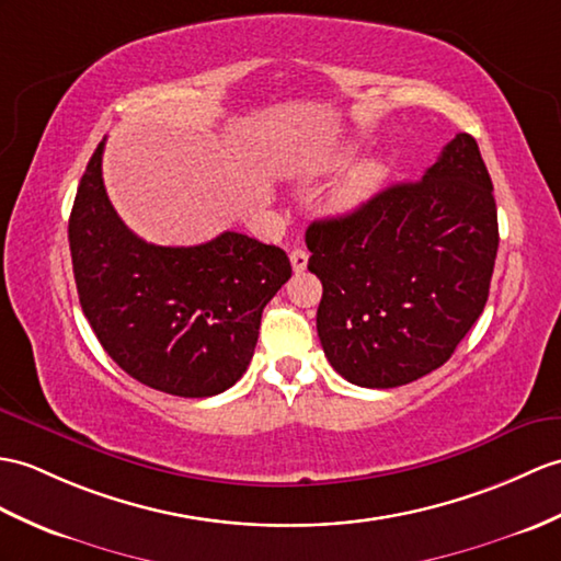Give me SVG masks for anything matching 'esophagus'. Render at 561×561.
Returning a JSON list of instances; mask_svg holds the SVG:
<instances>
[{
	"label": "esophagus",
	"mask_w": 561,
	"mask_h": 561,
	"mask_svg": "<svg viewBox=\"0 0 561 561\" xmlns=\"http://www.w3.org/2000/svg\"><path fill=\"white\" fill-rule=\"evenodd\" d=\"M289 257H291V267H294V272H304V270H306V265H308V251H304V249H294Z\"/></svg>",
	"instance_id": "1"
}]
</instances>
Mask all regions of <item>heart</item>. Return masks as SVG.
<instances>
[{
    "instance_id": "obj_1",
    "label": "heart",
    "mask_w": 561,
    "mask_h": 561,
    "mask_svg": "<svg viewBox=\"0 0 561 561\" xmlns=\"http://www.w3.org/2000/svg\"><path fill=\"white\" fill-rule=\"evenodd\" d=\"M351 154H354V148H334L328 152L312 154L304 164H301V174L304 176H320L334 172V169L344 167ZM387 179V167L380 160H363L354 164L348 172L336 181L328 195V207L334 215H354L363 210L377 193L382 191Z\"/></svg>"
}]
</instances>
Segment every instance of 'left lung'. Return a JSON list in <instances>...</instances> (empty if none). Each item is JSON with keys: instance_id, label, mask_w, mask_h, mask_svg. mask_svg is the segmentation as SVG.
<instances>
[{"instance_id": "8db88e82", "label": "left lung", "mask_w": 561, "mask_h": 561, "mask_svg": "<svg viewBox=\"0 0 561 561\" xmlns=\"http://www.w3.org/2000/svg\"><path fill=\"white\" fill-rule=\"evenodd\" d=\"M322 282L318 336L344 380L389 389L437 370L480 318L497 257V205L473 136L421 181L306 231Z\"/></svg>"}]
</instances>
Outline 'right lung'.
Returning a JSON list of instances; mask_svg holds the SVG:
<instances>
[{
  "label": "right lung",
  "mask_w": 561,
  "mask_h": 561,
  "mask_svg": "<svg viewBox=\"0 0 561 561\" xmlns=\"http://www.w3.org/2000/svg\"><path fill=\"white\" fill-rule=\"evenodd\" d=\"M104 140L78 184L69 245L78 298L112 360L158 392L203 399L249 368L289 257L245 233L172 249L138 239L102 181Z\"/></svg>",
  "instance_id": "right-lung-1"
}]
</instances>
